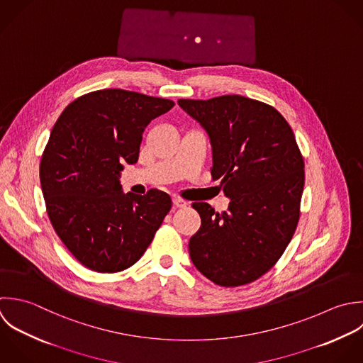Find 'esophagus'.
<instances>
[{
	"mask_svg": "<svg viewBox=\"0 0 363 363\" xmlns=\"http://www.w3.org/2000/svg\"><path fill=\"white\" fill-rule=\"evenodd\" d=\"M172 203H174V206H177V208H185V206L188 205V202H186V201H184V199L178 198V196L172 198Z\"/></svg>",
	"mask_w": 363,
	"mask_h": 363,
	"instance_id": "obj_1",
	"label": "esophagus"
}]
</instances>
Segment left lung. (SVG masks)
Listing matches in <instances>:
<instances>
[{
  "instance_id": "obj_1",
  "label": "left lung",
  "mask_w": 363,
  "mask_h": 363,
  "mask_svg": "<svg viewBox=\"0 0 363 363\" xmlns=\"http://www.w3.org/2000/svg\"><path fill=\"white\" fill-rule=\"evenodd\" d=\"M178 104L208 131L212 179L230 199L225 212L192 203L201 228L189 240L191 260L222 287L256 281L279 262L298 225L304 158L294 133L273 106L239 94Z\"/></svg>"
}]
</instances>
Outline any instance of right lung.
<instances>
[{
  "mask_svg": "<svg viewBox=\"0 0 363 363\" xmlns=\"http://www.w3.org/2000/svg\"><path fill=\"white\" fill-rule=\"evenodd\" d=\"M174 104L103 89L73 100L56 120L39 165L40 186L56 235L86 269L133 266L171 211L168 194H123L118 178L121 162H137L144 128Z\"/></svg>",
  "mask_w": 363,
  "mask_h": 363,
  "instance_id": "right-lung-1",
  "label": "right lung"
}]
</instances>
